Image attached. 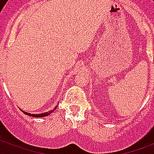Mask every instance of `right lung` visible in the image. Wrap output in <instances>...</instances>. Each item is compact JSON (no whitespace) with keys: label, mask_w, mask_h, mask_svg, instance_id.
Masks as SVG:
<instances>
[{"label":"right lung","mask_w":154,"mask_h":154,"mask_svg":"<svg viewBox=\"0 0 154 154\" xmlns=\"http://www.w3.org/2000/svg\"><path fill=\"white\" fill-rule=\"evenodd\" d=\"M54 110H55V109L53 110H51V111H49V112H44V113H40V114H31V113H29V112H25V111H23V112H24V113H25L26 115H29V116H31V117H45V116H48V115H49L50 113H52V112H53Z\"/></svg>","instance_id":"1"}]
</instances>
